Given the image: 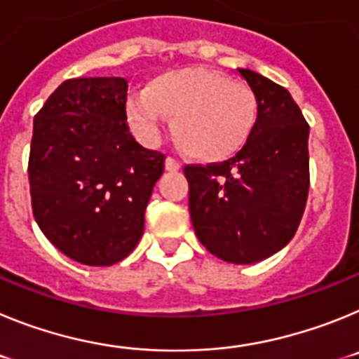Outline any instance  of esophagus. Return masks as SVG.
Masks as SVG:
<instances>
[{
	"label": "esophagus",
	"mask_w": 359,
	"mask_h": 359,
	"mask_svg": "<svg viewBox=\"0 0 359 359\" xmlns=\"http://www.w3.org/2000/svg\"><path fill=\"white\" fill-rule=\"evenodd\" d=\"M165 169L172 170V172L174 170H180V161L172 156H167V160H165Z\"/></svg>",
	"instance_id": "1"
}]
</instances>
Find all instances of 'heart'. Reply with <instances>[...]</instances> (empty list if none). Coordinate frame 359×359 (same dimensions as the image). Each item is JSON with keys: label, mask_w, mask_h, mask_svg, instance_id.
Segmentation results:
<instances>
[{"label": "heart", "mask_w": 359, "mask_h": 359, "mask_svg": "<svg viewBox=\"0 0 359 359\" xmlns=\"http://www.w3.org/2000/svg\"><path fill=\"white\" fill-rule=\"evenodd\" d=\"M165 115L187 156L205 163L223 161L248 144L259 120V102L248 86L205 68H183L152 79L145 91L126 100L133 131L154 140Z\"/></svg>", "instance_id": "1"}]
</instances>
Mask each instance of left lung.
<instances>
[{
	"label": "left lung",
	"mask_w": 359,
	"mask_h": 359,
	"mask_svg": "<svg viewBox=\"0 0 359 359\" xmlns=\"http://www.w3.org/2000/svg\"><path fill=\"white\" fill-rule=\"evenodd\" d=\"M259 120L248 144L219 163H189V210L201 244L233 264L273 255L293 239L309 192V123L290 91L252 69Z\"/></svg>",
	"instance_id": "1"
}]
</instances>
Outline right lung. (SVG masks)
<instances>
[{"label":"right lung","instance_id":"right-lung-1","mask_svg":"<svg viewBox=\"0 0 359 359\" xmlns=\"http://www.w3.org/2000/svg\"><path fill=\"white\" fill-rule=\"evenodd\" d=\"M126 100L122 77L69 79L34 118L32 212L50 243L86 266H111L135 250L165 169L163 152L129 131Z\"/></svg>","mask_w":359,"mask_h":359}]
</instances>
